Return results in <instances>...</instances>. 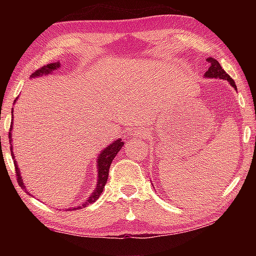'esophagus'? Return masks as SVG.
<instances>
[{"label":"esophagus","instance_id":"1","mask_svg":"<svg viewBox=\"0 0 256 256\" xmlns=\"http://www.w3.org/2000/svg\"><path fill=\"white\" fill-rule=\"evenodd\" d=\"M136 133H138V131H136Z\"/></svg>","mask_w":256,"mask_h":256}]
</instances>
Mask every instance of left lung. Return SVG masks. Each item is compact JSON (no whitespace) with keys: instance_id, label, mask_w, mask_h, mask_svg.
<instances>
[{"instance_id":"obj_1","label":"left lung","mask_w":256,"mask_h":256,"mask_svg":"<svg viewBox=\"0 0 256 256\" xmlns=\"http://www.w3.org/2000/svg\"><path fill=\"white\" fill-rule=\"evenodd\" d=\"M208 62L210 63V66L208 68L206 72L204 73V78H209V79H222V80H227L229 82V84H230L234 89L237 90V86L235 84V81H234L229 74H227L226 72H224V68L220 66L219 62L216 60H214V58H206Z\"/></svg>"}]
</instances>
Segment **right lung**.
<instances>
[{
    "label": "right lung",
    "mask_w": 256,
    "mask_h": 256,
    "mask_svg": "<svg viewBox=\"0 0 256 256\" xmlns=\"http://www.w3.org/2000/svg\"><path fill=\"white\" fill-rule=\"evenodd\" d=\"M60 68V62H55V63H50V64H47V66L40 68V70H37L36 72H34L32 74V79L34 78H40V76H48L52 74L53 72H56ZM12 112V118H14V110H11ZM14 120H12L11 122V126H10V132H8V138H10V144H11V154H12V159H14V167H16V180L19 182V185L21 188H24V190H27V188H26L24 183L22 182V177H21V172L19 170V166L18 164H16V157L14 154V144H12V128H14ZM124 146V142L122 141V138H118V140H115L112 141V144H108L106 148H104L100 154H98V158H97V172H98V180H97V186L96 188L94 190V192L92 193V196H89V198L86 201H84L82 204L78 206H73V208H68V211H72V210H80L82 208H86V206L92 204L94 201L97 200V198L100 196V194L102 193L104 188H105V185L107 183V180H108V172H110V164L112 162V159L116 157V154H118V151L122 149V146ZM27 193L29 196H32L28 190Z\"/></svg>",
    "instance_id": "right-lung-1"
}]
</instances>
